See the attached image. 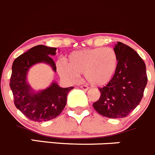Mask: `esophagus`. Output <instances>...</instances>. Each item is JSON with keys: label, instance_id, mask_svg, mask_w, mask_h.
I'll return each mask as SVG.
<instances>
[{"label": "esophagus", "instance_id": "1", "mask_svg": "<svg viewBox=\"0 0 155 155\" xmlns=\"http://www.w3.org/2000/svg\"><path fill=\"white\" fill-rule=\"evenodd\" d=\"M80 87H81L82 90H84V91H87V90H89V87H87V86H86V85H81V86H80Z\"/></svg>", "mask_w": 155, "mask_h": 155}]
</instances>
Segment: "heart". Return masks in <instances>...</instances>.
Returning <instances> with one entry per match:
<instances>
[{
    "instance_id": "b5f03b06",
    "label": "heart",
    "mask_w": 155,
    "mask_h": 155,
    "mask_svg": "<svg viewBox=\"0 0 155 155\" xmlns=\"http://www.w3.org/2000/svg\"><path fill=\"white\" fill-rule=\"evenodd\" d=\"M118 66V56L112 48L98 47L72 52L67 63L58 62L57 71L71 82L77 81L79 74H84L90 84L102 87L113 79Z\"/></svg>"
}]
</instances>
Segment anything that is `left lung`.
Wrapping results in <instances>:
<instances>
[{"instance_id":"8db88e82","label":"left lung","mask_w":155,"mask_h":155,"mask_svg":"<svg viewBox=\"0 0 155 155\" xmlns=\"http://www.w3.org/2000/svg\"><path fill=\"white\" fill-rule=\"evenodd\" d=\"M114 50L119 58L117 71L106 86L99 88L101 96L93 106L104 117L122 118L141 102L148 77L145 62L133 49L117 42Z\"/></svg>"}]
</instances>
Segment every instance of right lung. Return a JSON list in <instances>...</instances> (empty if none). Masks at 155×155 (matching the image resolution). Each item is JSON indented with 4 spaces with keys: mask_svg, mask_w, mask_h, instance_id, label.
<instances>
[{
    "mask_svg": "<svg viewBox=\"0 0 155 155\" xmlns=\"http://www.w3.org/2000/svg\"><path fill=\"white\" fill-rule=\"evenodd\" d=\"M56 48L38 45L18 56L12 65L10 87L16 108L31 120L44 122L52 120L62 113L67 102V96L73 87L62 88L56 82L46 90L35 93L26 82L29 68L38 62H46L56 71L51 56Z\"/></svg>",
    "mask_w": 155,
    "mask_h": 155,
    "instance_id": "add662e5",
    "label": "right lung"
}]
</instances>
